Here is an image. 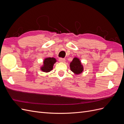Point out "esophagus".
I'll return each instance as SVG.
<instances>
[{"mask_svg":"<svg viewBox=\"0 0 124 124\" xmlns=\"http://www.w3.org/2000/svg\"><path fill=\"white\" fill-rule=\"evenodd\" d=\"M59 61L60 62H66V60L64 58H59Z\"/></svg>","mask_w":124,"mask_h":124,"instance_id":"1","label":"esophagus"}]
</instances>
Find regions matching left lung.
<instances>
[{
  "label": "left lung",
  "mask_w": 124,
  "mask_h": 124,
  "mask_svg": "<svg viewBox=\"0 0 124 124\" xmlns=\"http://www.w3.org/2000/svg\"><path fill=\"white\" fill-rule=\"evenodd\" d=\"M70 67L71 71L77 75L82 73L84 69L80 60L77 57H74L73 59L70 63Z\"/></svg>",
  "instance_id": "obj_1"
}]
</instances>
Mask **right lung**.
I'll list each match as a JSON object with an SVG mask.
<instances>
[{
	"label": "right lung",
	"mask_w": 124,
	"mask_h": 124,
	"mask_svg": "<svg viewBox=\"0 0 124 124\" xmlns=\"http://www.w3.org/2000/svg\"><path fill=\"white\" fill-rule=\"evenodd\" d=\"M56 59L54 57H47L44 59L43 65L40 67L41 70L44 72H49L53 69Z\"/></svg>",
	"instance_id": "1"
}]
</instances>
